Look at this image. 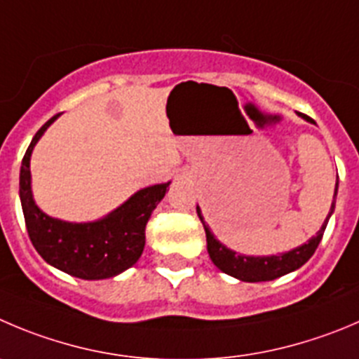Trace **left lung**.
<instances>
[{"mask_svg":"<svg viewBox=\"0 0 359 359\" xmlns=\"http://www.w3.org/2000/svg\"><path fill=\"white\" fill-rule=\"evenodd\" d=\"M302 118H305L306 121H312V119L305 114H302ZM337 190H339V182H337L335 185V194H333V203H331L330 213H327L323 227L317 231L316 236L310 238V240L306 241V243H303L302 247L292 248V250L285 252V254L262 255V257L238 254V252L231 250V248H227L225 245H222L220 241L213 236V233L210 231L206 222H204L203 215H201L199 206H197V215H199L201 222H203L204 225V231H206L208 254H210L211 261H213V264L217 266L220 271L227 273V275L234 276V278L238 280H243V282H268V280H275L278 278V276H284L287 275V273L294 271V269L302 268V266L312 257L316 248L319 247L320 240H323L327 220H330L331 213L335 210Z\"/></svg>","mask_w":359,"mask_h":359,"instance_id":"8db88e82","label":"left lung"}]
</instances>
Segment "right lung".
Returning a JSON list of instances; mask_svg holds the SVG:
<instances>
[{
	"label": "right lung",
	"instance_id": "obj_1",
	"mask_svg": "<svg viewBox=\"0 0 359 359\" xmlns=\"http://www.w3.org/2000/svg\"><path fill=\"white\" fill-rule=\"evenodd\" d=\"M57 116L36 132L20 165L19 196L29 240L43 261L68 275L83 280L111 278L139 261L146 243V224L170 182L139 190L100 220L75 224L49 217L33 199L29 160L39 139Z\"/></svg>",
	"mask_w": 359,
	"mask_h": 359
}]
</instances>
